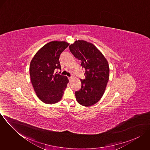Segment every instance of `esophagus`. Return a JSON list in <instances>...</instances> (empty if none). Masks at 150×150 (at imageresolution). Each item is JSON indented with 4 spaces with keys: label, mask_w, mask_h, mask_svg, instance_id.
Listing matches in <instances>:
<instances>
[{
    "label": "esophagus",
    "mask_w": 150,
    "mask_h": 150,
    "mask_svg": "<svg viewBox=\"0 0 150 150\" xmlns=\"http://www.w3.org/2000/svg\"><path fill=\"white\" fill-rule=\"evenodd\" d=\"M68 79H69V81L70 82V81L72 80V79H73V77H68Z\"/></svg>",
    "instance_id": "esophagus-1"
}]
</instances>
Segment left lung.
Segmentation results:
<instances>
[{
	"instance_id": "8db88e82",
	"label": "left lung",
	"mask_w": 150,
	"mask_h": 150,
	"mask_svg": "<svg viewBox=\"0 0 150 150\" xmlns=\"http://www.w3.org/2000/svg\"><path fill=\"white\" fill-rule=\"evenodd\" d=\"M72 54L81 61V65L86 70V79H81V88L76 91L79 104L91 106L102 97L109 79V66L102 52L92 43L77 40L69 45Z\"/></svg>"
}]
</instances>
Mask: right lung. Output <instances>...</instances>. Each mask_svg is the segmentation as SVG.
<instances>
[{
    "label": "right lung",
    "mask_w": 150,
    "mask_h": 150,
    "mask_svg": "<svg viewBox=\"0 0 150 150\" xmlns=\"http://www.w3.org/2000/svg\"><path fill=\"white\" fill-rule=\"evenodd\" d=\"M69 45L65 42L47 43L31 61L29 67L31 82L38 97L45 103H56L64 95L69 80L55 71L61 69L59 59Z\"/></svg>",
    "instance_id": "obj_1"
}]
</instances>
